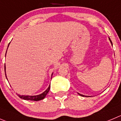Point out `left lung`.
<instances>
[{"mask_svg": "<svg viewBox=\"0 0 121 121\" xmlns=\"http://www.w3.org/2000/svg\"><path fill=\"white\" fill-rule=\"evenodd\" d=\"M109 40H110V43H111L112 45V42L111 40H110V38H109ZM78 94H79V95H81V96H82V97H88V96H87V95H82V94H79V93H78Z\"/></svg>", "mask_w": 121, "mask_h": 121, "instance_id": "1", "label": "left lung"}]
</instances>
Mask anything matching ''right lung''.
<instances>
[{
    "label": "right lung",
    "instance_id": "add662e5",
    "mask_svg": "<svg viewBox=\"0 0 121 121\" xmlns=\"http://www.w3.org/2000/svg\"><path fill=\"white\" fill-rule=\"evenodd\" d=\"M9 45H8V47H9ZM7 49H8V48H7ZM4 72H6L5 64H4ZM52 74L53 73H52L51 76H52ZM5 76H6V79H7L6 74H5ZM51 78H52V76H51ZM7 80H8V79H7ZM49 90H50V85H49V86H48V88L47 89V90H45L43 92H42V93L40 94H39V95H21L18 94V95L19 97L21 98V99H23V100H31V101H39V100H43V99H45V97H46L47 94L48 93V92H49Z\"/></svg>",
    "mask_w": 121,
    "mask_h": 121
}]
</instances>
